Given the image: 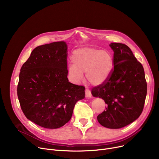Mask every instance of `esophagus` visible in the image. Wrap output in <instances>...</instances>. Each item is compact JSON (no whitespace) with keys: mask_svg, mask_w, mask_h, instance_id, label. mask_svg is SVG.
<instances>
[{"mask_svg":"<svg viewBox=\"0 0 159 159\" xmlns=\"http://www.w3.org/2000/svg\"><path fill=\"white\" fill-rule=\"evenodd\" d=\"M85 94H86V97L88 98H91V96H92V95H91V91L88 89H86Z\"/></svg>","mask_w":159,"mask_h":159,"instance_id":"1","label":"esophagus"}]
</instances>
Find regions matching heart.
I'll return each mask as SVG.
<instances>
[{"mask_svg": "<svg viewBox=\"0 0 159 159\" xmlns=\"http://www.w3.org/2000/svg\"><path fill=\"white\" fill-rule=\"evenodd\" d=\"M71 60L73 64L68 66L71 80L80 82L86 73V79L93 86H99L109 78L113 69V58L107 50L86 47L75 50Z\"/></svg>", "mask_w": 159, "mask_h": 159, "instance_id": "obj_1", "label": "heart"}]
</instances>
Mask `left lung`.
Here are the masks:
<instances>
[{"mask_svg":"<svg viewBox=\"0 0 159 159\" xmlns=\"http://www.w3.org/2000/svg\"><path fill=\"white\" fill-rule=\"evenodd\" d=\"M110 46L114 52V68L104 83L92 89L91 94L107 104L97 116L98 122L107 128L119 129L135 121L143 112L147 83L143 65L128 46L113 43Z\"/></svg>","mask_w":159,"mask_h":159,"instance_id":"8db88e82","label":"left lung"}]
</instances>
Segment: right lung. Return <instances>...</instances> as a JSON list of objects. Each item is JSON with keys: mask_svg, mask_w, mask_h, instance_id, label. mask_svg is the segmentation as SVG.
<instances>
[{"mask_svg": "<svg viewBox=\"0 0 159 159\" xmlns=\"http://www.w3.org/2000/svg\"><path fill=\"white\" fill-rule=\"evenodd\" d=\"M64 41L39 46L20 69L17 95L26 117L48 129L63 126L85 97V88L70 82Z\"/></svg>", "mask_w": 159, "mask_h": 159, "instance_id": "obj_1", "label": "right lung"}]
</instances>
